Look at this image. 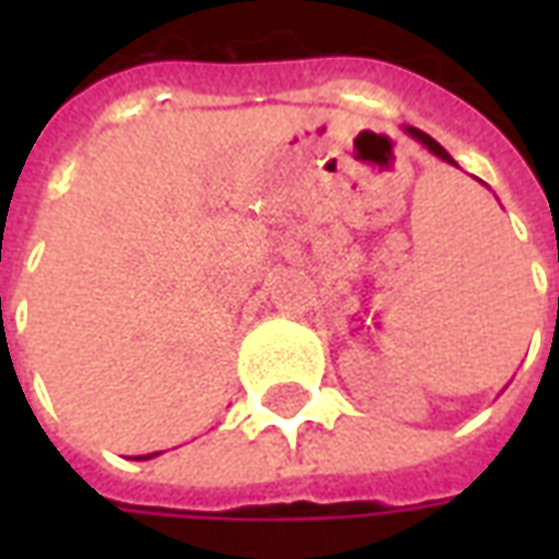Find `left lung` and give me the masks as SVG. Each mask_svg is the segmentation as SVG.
<instances>
[{"instance_id":"8db88e82","label":"left lung","mask_w":559,"mask_h":559,"mask_svg":"<svg viewBox=\"0 0 559 559\" xmlns=\"http://www.w3.org/2000/svg\"><path fill=\"white\" fill-rule=\"evenodd\" d=\"M404 131H407V134H411V138L416 140V143H421V146L428 148V152H431V155H437V158L445 160V164H452V167H457L455 158H452V155H449V152H445V148L440 146V143H437V140L428 138V134H425V131H419V128H411V126L404 128Z\"/></svg>"}]
</instances>
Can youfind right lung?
<instances>
[{"label": "right lung", "mask_w": 559, "mask_h": 559, "mask_svg": "<svg viewBox=\"0 0 559 559\" xmlns=\"http://www.w3.org/2000/svg\"><path fill=\"white\" fill-rule=\"evenodd\" d=\"M155 455H160V452H152V455H138V461H148V457H155Z\"/></svg>", "instance_id": "right-lung-1"}]
</instances>
